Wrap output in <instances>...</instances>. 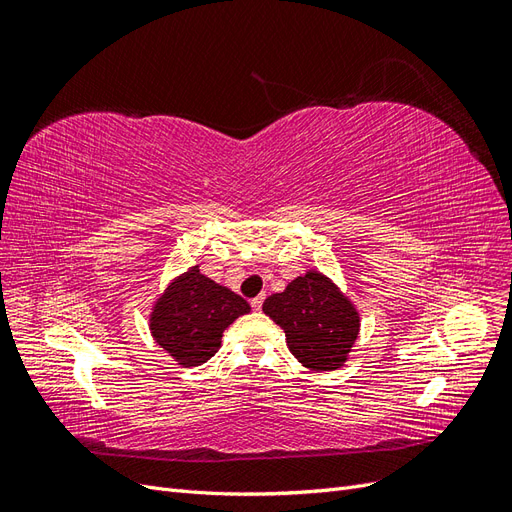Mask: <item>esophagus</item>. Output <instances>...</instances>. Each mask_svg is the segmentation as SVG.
I'll use <instances>...</instances> for the list:
<instances>
[{
    "label": "esophagus",
    "instance_id": "esophagus-1",
    "mask_svg": "<svg viewBox=\"0 0 512 512\" xmlns=\"http://www.w3.org/2000/svg\"><path fill=\"white\" fill-rule=\"evenodd\" d=\"M262 301H265V294H260V297L252 299V309H254V312H260V309H262Z\"/></svg>",
    "mask_w": 512,
    "mask_h": 512
}]
</instances>
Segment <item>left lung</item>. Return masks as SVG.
Returning <instances> with one entry per match:
<instances>
[{"label": "left lung", "mask_w": 512, "mask_h": 512, "mask_svg": "<svg viewBox=\"0 0 512 512\" xmlns=\"http://www.w3.org/2000/svg\"><path fill=\"white\" fill-rule=\"evenodd\" d=\"M265 312L286 333V344L303 367L335 371L344 367L361 331L354 301L329 275L309 269L267 297Z\"/></svg>", "instance_id": "left-lung-1"}]
</instances>
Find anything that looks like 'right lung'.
<instances>
[{"instance_id": "add662e5", "label": "right lung", "mask_w": 512, "mask_h": 512, "mask_svg": "<svg viewBox=\"0 0 512 512\" xmlns=\"http://www.w3.org/2000/svg\"><path fill=\"white\" fill-rule=\"evenodd\" d=\"M250 303L200 273L198 265L173 277L149 312V331L177 365L190 369L220 350L224 331Z\"/></svg>"}]
</instances>
